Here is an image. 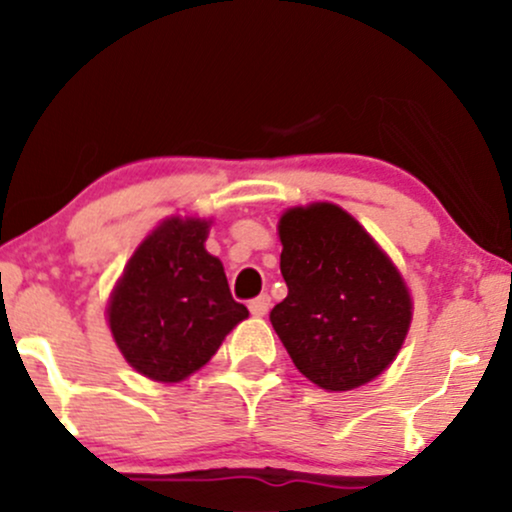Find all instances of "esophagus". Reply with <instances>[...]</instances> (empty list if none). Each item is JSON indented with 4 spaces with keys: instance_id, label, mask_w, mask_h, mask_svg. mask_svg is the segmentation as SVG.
Here are the masks:
<instances>
[{
    "instance_id": "esophagus-1",
    "label": "esophagus",
    "mask_w": 512,
    "mask_h": 512,
    "mask_svg": "<svg viewBox=\"0 0 512 512\" xmlns=\"http://www.w3.org/2000/svg\"><path fill=\"white\" fill-rule=\"evenodd\" d=\"M269 296L267 293H262V296H257V298H252L250 301V313L255 315V317H262V315H267V310H269Z\"/></svg>"
}]
</instances>
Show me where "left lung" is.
<instances>
[{
  "label": "left lung",
  "instance_id": "obj_1",
  "mask_svg": "<svg viewBox=\"0 0 512 512\" xmlns=\"http://www.w3.org/2000/svg\"><path fill=\"white\" fill-rule=\"evenodd\" d=\"M289 296L269 313L291 361L322 390L346 392L395 361L411 322L402 274L342 207L317 202L281 216Z\"/></svg>",
  "mask_w": 512,
  "mask_h": 512
}]
</instances>
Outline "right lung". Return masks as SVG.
Wrapping results in <instances>:
<instances>
[{"mask_svg": "<svg viewBox=\"0 0 512 512\" xmlns=\"http://www.w3.org/2000/svg\"><path fill=\"white\" fill-rule=\"evenodd\" d=\"M211 221L166 219L129 257L108 303V325L134 370L180 383L216 354L248 317L233 301L219 257L204 240Z\"/></svg>", "mask_w": 512, "mask_h": 512, "instance_id": "1", "label": "right lung"}]
</instances>
